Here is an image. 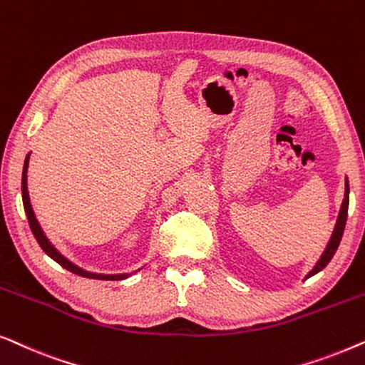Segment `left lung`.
I'll use <instances>...</instances> for the list:
<instances>
[{"instance_id": "obj_1", "label": "left lung", "mask_w": 365, "mask_h": 365, "mask_svg": "<svg viewBox=\"0 0 365 365\" xmlns=\"http://www.w3.org/2000/svg\"><path fill=\"white\" fill-rule=\"evenodd\" d=\"M347 209H349V181L346 179V194H344V201H342L341 211H339L336 227H334L332 236H331V239H329V242H327L326 249H324L321 259H319V261L316 262V266L312 267V271L307 274L306 279L314 276V274H317L319 271H322V269L326 267L329 262H331V259L334 257V254H336V251H337L339 244H341L344 227H346V221H347Z\"/></svg>"}]
</instances>
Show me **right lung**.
Listing matches in <instances>:
<instances>
[{"label": "right lung", "instance_id": "right-lung-1", "mask_svg": "<svg viewBox=\"0 0 365 365\" xmlns=\"http://www.w3.org/2000/svg\"><path fill=\"white\" fill-rule=\"evenodd\" d=\"M28 163H29V154L24 159V166H23V178H21V192H23V206H24V211H26V216H28V222H29V227H31V231L34 234V237H36V241L39 246L44 252L48 254L49 257L53 259V261H56L59 266H63L64 269H68L69 272L73 274H78V276L81 277H88V279H99V281H121V279H126L131 276V274H96V272H88L84 271V269L78 267L76 264H73L71 261H68L66 257L63 256L61 252L58 251L56 247L53 246L51 242H49V239L44 236L41 226H39L36 216H34L33 212V207H31V202H29V194H28Z\"/></svg>", "mask_w": 365, "mask_h": 365}]
</instances>
